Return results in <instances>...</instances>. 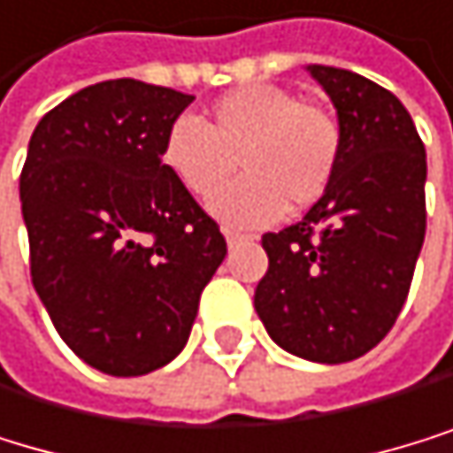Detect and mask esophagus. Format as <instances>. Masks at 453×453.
Returning <instances> with one entry per match:
<instances>
[{
  "label": "esophagus",
  "instance_id": "1",
  "mask_svg": "<svg viewBox=\"0 0 453 453\" xmlns=\"http://www.w3.org/2000/svg\"><path fill=\"white\" fill-rule=\"evenodd\" d=\"M222 234H225V242H228L231 247H234V244H242V242H250V239H253V236L239 234V231H234V228H222Z\"/></svg>",
  "mask_w": 453,
  "mask_h": 453
}]
</instances>
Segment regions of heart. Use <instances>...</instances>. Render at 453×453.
Wrapping results in <instances>:
<instances>
[{
  "mask_svg": "<svg viewBox=\"0 0 453 453\" xmlns=\"http://www.w3.org/2000/svg\"><path fill=\"white\" fill-rule=\"evenodd\" d=\"M343 134L335 115L275 85H244L217 98L200 126L181 118L162 140V167L195 197L227 180L235 162L245 170L236 185L209 200V211L231 225L258 228L283 209L313 206L333 184Z\"/></svg>",
  "mask_w": 453,
  "mask_h": 453,
  "instance_id": "1",
  "label": "heart"
}]
</instances>
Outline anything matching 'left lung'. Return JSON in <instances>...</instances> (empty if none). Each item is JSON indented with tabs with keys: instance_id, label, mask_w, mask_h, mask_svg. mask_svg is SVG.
I'll use <instances>...</instances> for the list:
<instances>
[{
	"instance_id": "8db88e82",
	"label": "left lung",
	"mask_w": 453,
	"mask_h": 453,
	"mask_svg": "<svg viewBox=\"0 0 453 453\" xmlns=\"http://www.w3.org/2000/svg\"><path fill=\"white\" fill-rule=\"evenodd\" d=\"M343 134L333 184L261 244L256 311L269 338L313 363L363 357L402 313L426 234V150L404 104L360 73L308 65Z\"/></svg>"
}]
</instances>
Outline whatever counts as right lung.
Here are the masks:
<instances>
[{"mask_svg":"<svg viewBox=\"0 0 453 453\" xmlns=\"http://www.w3.org/2000/svg\"><path fill=\"white\" fill-rule=\"evenodd\" d=\"M195 96L137 79L73 93L35 126L21 170L32 286L73 355L140 377L187 347L228 244L162 167Z\"/></svg>","mask_w":453,"mask_h":453,"instance_id":"add662e5","label":"right lung"}]
</instances>
